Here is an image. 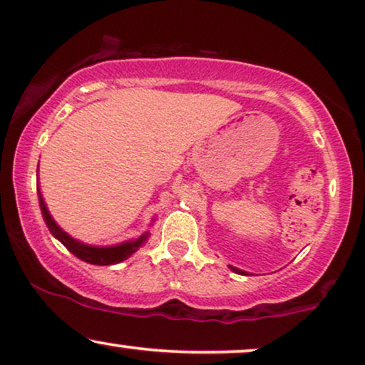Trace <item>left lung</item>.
Listing matches in <instances>:
<instances>
[{
  "label": "left lung",
  "mask_w": 365,
  "mask_h": 365,
  "mask_svg": "<svg viewBox=\"0 0 365 365\" xmlns=\"http://www.w3.org/2000/svg\"><path fill=\"white\" fill-rule=\"evenodd\" d=\"M230 269H231L232 272H236V274H240V275H248V274H247V272H243V270L236 269V267H231V265H230Z\"/></svg>",
  "instance_id": "left-lung-1"
}]
</instances>
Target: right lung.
Wrapping results in <instances>:
<instances>
[{"label":"right lung","instance_id":"obj_1","mask_svg":"<svg viewBox=\"0 0 365 365\" xmlns=\"http://www.w3.org/2000/svg\"><path fill=\"white\" fill-rule=\"evenodd\" d=\"M38 204H41L43 221H46V225L49 227L52 235H54L56 238L74 255V257H78L80 260L86 263H91V265H113V263L125 260V258H129L130 255L138 252V250L148 241L149 232H144V235L139 236L138 240L125 241V243L115 245V247H90V245H85L81 243V241L71 238L68 232H64L56 225V221L51 217L49 210L46 207V202L42 199V194H38Z\"/></svg>","mask_w":365,"mask_h":365}]
</instances>
